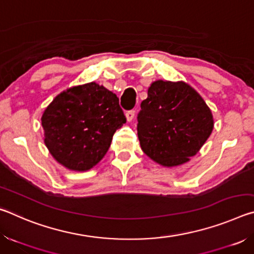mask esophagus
I'll use <instances>...</instances> for the list:
<instances>
[{"mask_svg":"<svg viewBox=\"0 0 254 254\" xmlns=\"http://www.w3.org/2000/svg\"><path fill=\"white\" fill-rule=\"evenodd\" d=\"M134 115H135V111L134 110H131V111H127L126 112V117L127 122H131L133 119H134Z\"/></svg>","mask_w":254,"mask_h":254,"instance_id":"obj_1","label":"esophagus"}]
</instances>
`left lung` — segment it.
I'll use <instances>...</instances> for the list:
<instances>
[{"label":"left lung","instance_id":"8db88e82","mask_svg":"<svg viewBox=\"0 0 254 254\" xmlns=\"http://www.w3.org/2000/svg\"><path fill=\"white\" fill-rule=\"evenodd\" d=\"M213 127L212 112L194 88L184 81L157 80L141 103L136 128L143 152L174 167L199 151Z\"/></svg>","mask_w":254,"mask_h":254}]
</instances>
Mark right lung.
I'll return each instance as SVG.
<instances>
[{
	"instance_id": "right-lung-1",
	"label": "right lung",
	"mask_w": 254,
	"mask_h": 254,
	"mask_svg": "<svg viewBox=\"0 0 254 254\" xmlns=\"http://www.w3.org/2000/svg\"><path fill=\"white\" fill-rule=\"evenodd\" d=\"M126 122L118 96L96 83L60 93L41 118L50 153L77 171L91 169L102 160L115 131Z\"/></svg>"
}]
</instances>
